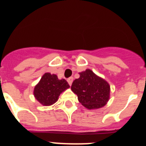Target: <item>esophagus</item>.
<instances>
[{
	"label": "esophagus",
	"mask_w": 146,
	"mask_h": 146,
	"mask_svg": "<svg viewBox=\"0 0 146 146\" xmlns=\"http://www.w3.org/2000/svg\"><path fill=\"white\" fill-rule=\"evenodd\" d=\"M67 82H68V83L69 84V86H71V85L72 84V82H73V77H69V78H68Z\"/></svg>",
	"instance_id": "obj_1"
}]
</instances>
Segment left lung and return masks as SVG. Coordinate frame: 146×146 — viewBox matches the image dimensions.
I'll return each mask as SVG.
<instances>
[{"label":"left lung","instance_id":"left-lung-1","mask_svg":"<svg viewBox=\"0 0 146 146\" xmlns=\"http://www.w3.org/2000/svg\"><path fill=\"white\" fill-rule=\"evenodd\" d=\"M79 74L80 77L72 82L71 89L77 95L80 102L88 110L104 107L110 99L109 83L91 69H86Z\"/></svg>","mask_w":146,"mask_h":146}]
</instances>
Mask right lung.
<instances>
[{
  "instance_id": "add662e5",
  "label": "right lung",
  "mask_w": 146,
  "mask_h": 146,
  "mask_svg": "<svg viewBox=\"0 0 146 146\" xmlns=\"http://www.w3.org/2000/svg\"><path fill=\"white\" fill-rule=\"evenodd\" d=\"M69 88L66 80H58L55 74L45 73L35 86L33 95L42 105L50 106L56 102L60 94Z\"/></svg>"
}]
</instances>
